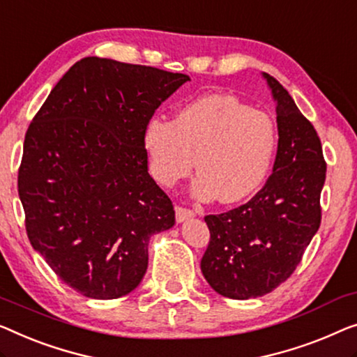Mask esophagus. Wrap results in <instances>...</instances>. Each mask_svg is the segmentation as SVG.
<instances>
[{"instance_id": "34e87169", "label": "esophagus", "mask_w": 357, "mask_h": 357, "mask_svg": "<svg viewBox=\"0 0 357 357\" xmlns=\"http://www.w3.org/2000/svg\"><path fill=\"white\" fill-rule=\"evenodd\" d=\"M195 215V213L188 208H183V206H177L175 208V219H177V222H183L187 219H191V217Z\"/></svg>"}]
</instances>
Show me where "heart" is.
Returning a JSON list of instances; mask_svg holds the SVG:
<instances>
[{
	"mask_svg": "<svg viewBox=\"0 0 357 357\" xmlns=\"http://www.w3.org/2000/svg\"><path fill=\"white\" fill-rule=\"evenodd\" d=\"M149 172L174 187L199 170L195 195L238 203L264 185L277 151V127L266 112L231 95H206L178 107L172 121L154 117L143 133Z\"/></svg>",
	"mask_w": 357,
	"mask_h": 357,
	"instance_id": "b5f03b06",
	"label": "heart"
}]
</instances>
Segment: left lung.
Here are the masks:
<instances>
[{"instance_id": "1", "label": "left lung", "mask_w": 357, "mask_h": 357, "mask_svg": "<svg viewBox=\"0 0 357 357\" xmlns=\"http://www.w3.org/2000/svg\"><path fill=\"white\" fill-rule=\"evenodd\" d=\"M275 101L278 146L272 175L246 204L206 215L211 240L201 272L231 299L264 296L301 262L320 225L327 164L316 128L283 86L262 74Z\"/></svg>"}]
</instances>
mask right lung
Wrapping results in <instances>:
<instances>
[{"instance_id": "right-lung-1", "label": "right lung", "mask_w": 357, "mask_h": 357, "mask_svg": "<svg viewBox=\"0 0 357 357\" xmlns=\"http://www.w3.org/2000/svg\"><path fill=\"white\" fill-rule=\"evenodd\" d=\"M188 80L90 56L30 122L17 177L25 230L51 271L86 298L135 290L149 238L175 224L172 201L148 174L143 133Z\"/></svg>"}]
</instances>
